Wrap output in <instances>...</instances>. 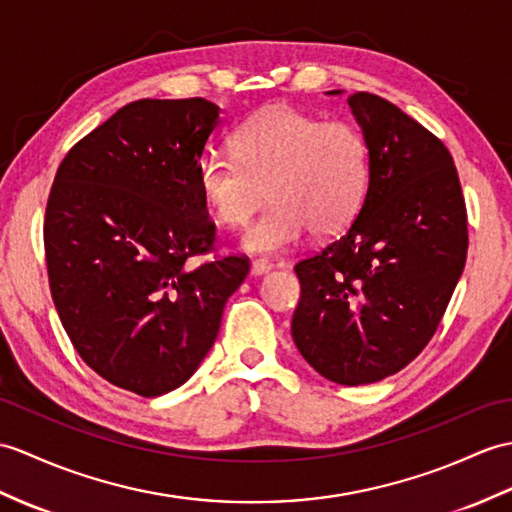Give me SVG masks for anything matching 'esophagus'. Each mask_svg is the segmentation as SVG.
Here are the masks:
<instances>
[{"mask_svg":"<svg viewBox=\"0 0 512 512\" xmlns=\"http://www.w3.org/2000/svg\"><path fill=\"white\" fill-rule=\"evenodd\" d=\"M270 264L266 259H255L253 264H251V275L253 277H261V275H266V272H270Z\"/></svg>","mask_w":512,"mask_h":512,"instance_id":"obj_1","label":"esophagus"}]
</instances>
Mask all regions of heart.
I'll return each instance as SVG.
<instances>
[{
	"instance_id": "b5f03b06",
	"label": "heart",
	"mask_w": 512,
	"mask_h": 512,
	"mask_svg": "<svg viewBox=\"0 0 512 512\" xmlns=\"http://www.w3.org/2000/svg\"><path fill=\"white\" fill-rule=\"evenodd\" d=\"M235 157L205 154L198 189L209 213L229 229L244 227L264 200L270 207L248 227V253L275 255L303 233L331 235L358 213L371 174V154L349 122H320L290 106H270L233 135Z\"/></svg>"
}]
</instances>
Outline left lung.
Instances as JSON below:
<instances>
[{"instance_id":"8db88e82","label":"left lung","mask_w":512,"mask_h":512,"mask_svg":"<svg viewBox=\"0 0 512 512\" xmlns=\"http://www.w3.org/2000/svg\"><path fill=\"white\" fill-rule=\"evenodd\" d=\"M347 102L371 154L368 189L344 233L294 266L292 338L329 382L360 386L399 373L432 340L469 235L443 141L379 95L358 91Z\"/></svg>"}]
</instances>
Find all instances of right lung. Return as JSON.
<instances>
[{"instance_id":"obj_1","label":"right lung","mask_w":512,"mask_h":512,"mask_svg":"<svg viewBox=\"0 0 512 512\" xmlns=\"http://www.w3.org/2000/svg\"><path fill=\"white\" fill-rule=\"evenodd\" d=\"M222 122L202 98L122 106L67 152L45 207L47 277L74 349L113 386L159 397L218 338L251 261L216 248L198 163Z\"/></svg>"}]
</instances>
